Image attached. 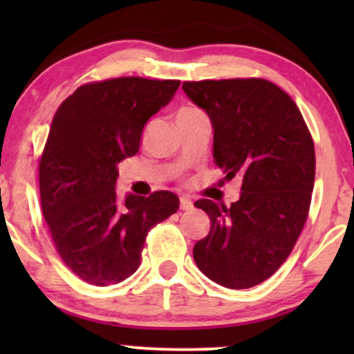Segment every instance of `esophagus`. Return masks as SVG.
<instances>
[{"instance_id":"obj_1","label":"esophagus","mask_w":354,"mask_h":354,"mask_svg":"<svg viewBox=\"0 0 354 354\" xmlns=\"http://www.w3.org/2000/svg\"><path fill=\"white\" fill-rule=\"evenodd\" d=\"M180 206H181L183 211H189V209H193V201H191L189 198L183 196L180 200Z\"/></svg>"}]
</instances>
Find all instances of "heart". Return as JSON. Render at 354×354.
<instances>
[{
	"instance_id": "heart-1",
	"label": "heart",
	"mask_w": 354,
	"mask_h": 354,
	"mask_svg": "<svg viewBox=\"0 0 354 354\" xmlns=\"http://www.w3.org/2000/svg\"><path fill=\"white\" fill-rule=\"evenodd\" d=\"M180 111H193V108H181Z\"/></svg>"
}]
</instances>
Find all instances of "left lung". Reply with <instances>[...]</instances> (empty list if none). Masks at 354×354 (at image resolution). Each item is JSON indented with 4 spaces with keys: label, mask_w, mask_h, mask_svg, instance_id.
<instances>
[{
    "label": "left lung",
    "mask_w": 354,
    "mask_h": 354,
    "mask_svg": "<svg viewBox=\"0 0 354 354\" xmlns=\"http://www.w3.org/2000/svg\"><path fill=\"white\" fill-rule=\"evenodd\" d=\"M183 91L213 124L214 163L226 180L243 178L230 208L198 200L208 236L193 248L211 281L245 290L286 261L301 233L315 186V145L295 101L271 81H186Z\"/></svg>",
    "instance_id": "1"
}]
</instances>
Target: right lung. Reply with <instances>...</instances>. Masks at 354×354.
<instances>
[{
  "mask_svg": "<svg viewBox=\"0 0 354 354\" xmlns=\"http://www.w3.org/2000/svg\"><path fill=\"white\" fill-rule=\"evenodd\" d=\"M180 81L140 76L83 84L61 103L39 160L41 209L61 259L96 286L140 268L146 234L180 208L171 191L116 196L118 163L140 149L146 121Z\"/></svg>",
  "mask_w": 354,
  "mask_h": 354,
  "instance_id": "right-lung-1",
  "label": "right lung"
}]
</instances>
